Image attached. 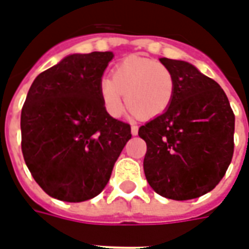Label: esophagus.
<instances>
[{
  "label": "esophagus",
  "mask_w": 249,
  "mask_h": 249,
  "mask_svg": "<svg viewBox=\"0 0 249 249\" xmlns=\"http://www.w3.org/2000/svg\"><path fill=\"white\" fill-rule=\"evenodd\" d=\"M130 132H132L133 136H137V134H138V126H137V125H132V128H130Z\"/></svg>",
  "instance_id": "34e87169"
}]
</instances>
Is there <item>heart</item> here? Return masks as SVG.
Segmentation results:
<instances>
[{
  "label": "heart",
  "mask_w": 249,
  "mask_h": 249,
  "mask_svg": "<svg viewBox=\"0 0 249 249\" xmlns=\"http://www.w3.org/2000/svg\"><path fill=\"white\" fill-rule=\"evenodd\" d=\"M102 103L111 117H120L125 103L134 115L153 119L168 109L175 94L174 74L162 62L140 56H129L117 64L111 77L99 85Z\"/></svg>",
  "instance_id": "heart-1"
}]
</instances>
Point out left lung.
<instances>
[{
  "label": "left lung",
  "mask_w": 249,
  "mask_h": 249,
  "mask_svg": "<svg viewBox=\"0 0 249 249\" xmlns=\"http://www.w3.org/2000/svg\"><path fill=\"white\" fill-rule=\"evenodd\" d=\"M159 61L174 74L175 94L164 113L138 129L147 146L143 171L158 195L192 200L217 187L230 166L235 115L221 86L192 64Z\"/></svg>",
  "instance_id": "obj_1"
}]
</instances>
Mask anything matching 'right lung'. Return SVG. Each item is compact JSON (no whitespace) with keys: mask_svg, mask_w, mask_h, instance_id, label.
I'll return each instance as SVG.
<instances>
[{"mask_svg":"<svg viewBox=\"0 0 249 249\" xmlns=\"http://www.w3.org/2000/svg\"><path fill=\"white\" fill-rule=\"evenodd\" d=\"M112 52L70 54L32 82L20 115L22 153L47 195L66 202L98 196L132 138L108 115L99 85Z\"/></svg>","mask_w":249,"mask_h":249,"instance_id":"1","label":"right lung"}]
</instances>
